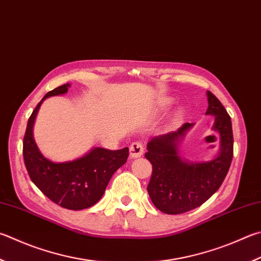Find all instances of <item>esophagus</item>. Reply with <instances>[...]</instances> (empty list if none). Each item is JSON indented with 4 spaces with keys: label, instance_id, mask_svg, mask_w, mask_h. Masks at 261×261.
Here are the masks:
<instances>
[{
    "label": "esophagus",
    "instance_id": "obj_1",
    "mask_svg": "<svg viewBox=\"0 0 261 261\" xmlns=\"http://www.w3.org/2000/svg\"><path fill=\"white\" fill-rule=\"evenodd\" d=\"M144 154V146L141 145L139 141H135L130 146V156L131 159H138L141 158Z\"/></svg>",
    "mask_w": 261,
    "mask_h": 261
}]
</instances>
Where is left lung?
I'll return each mask as SVG.
<instances>
[{
  "mask_svg": "<svg viewBox=\"0 0 261 261\" xmlns=\"http://www.w3.org/2000/svg\"><path fill=\"white\" fill-rule=\"evenodd\" d=\"M206 96L209 106L205 114L215 116L212 129L219 135V153L215 159L193 162L180 154V143L194 123L155 136L147 144L145 158L153 165L147 191L154 205L168 215L202 205L219 189L230 167L234 146L230 117L215 94L206 91Z\"/></svg>",
  "mask_w": 261,
  "mask_h": 261,
  "instance_id": "left-lung-1",
  "label": "left lung"
}]
</instances>
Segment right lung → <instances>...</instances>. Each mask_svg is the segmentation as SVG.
I'll list each match as a JSON object with an SVG mask.
<instances>
[{
  "label": "right lung",
  "mask_w": 261,
  "mask_h": 261,
  "mask_svg": "<svg viewBox=\"0 0 261 261\" xmlns=\"http://www.w3.org/2000/svg\"><path fill=\"white\" fill-rule=\"evenodd\" d=\"M69 87L66 83L48 92L33 111L23 137L22 155L30 178L46 197L65 209L83 210L102 197L113 174L126 162L129 148L93 147L81 158L67 162H52L41 153L33 136L37 113L46 98L67 93Z\"/></svg>",
  "instance_id": "right-lung-1"
}]
</instances>
